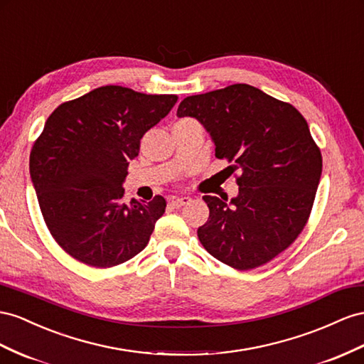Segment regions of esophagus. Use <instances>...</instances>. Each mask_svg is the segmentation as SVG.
Instances as JSON below:
<instances>
[{"label":"esophagus","mask_w":364,"mask_h":364,"mask_svg":"<svg viewBox=\"0 0 364 364\" xmlns=\"http://www.w3.org/2000/svg\"><path fill=\"white\" fill-rule=\"evenodd\" d=\"M191 200V198H188V196H183V198H174L171 199V205L176 206V208H181V206H183L185 203H188Z\"/></svg>","instance_id":"34e87169"}]
</instances>
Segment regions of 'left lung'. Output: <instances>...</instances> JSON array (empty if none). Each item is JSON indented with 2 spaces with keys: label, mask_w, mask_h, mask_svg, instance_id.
Masks as SVG:
<instances>
[{
  "label": "left lung",
  "mask_w": 364,
  "mask_h": 364,
  "mask_svg": "<svg viewBox=\"0 0 364 364\" xmlns=\"http://www.w3.org/2000/svg\"><path fill=\"white\" fill-rule=\"evenodd\" d=\"M179 117H194L237 173L232 199L203 196L210 218L199 227L213 257L235 269L269 262L297 239L321 176V154L308 122L291 104L248 84L186 96Z\"/></svg>",
  "instance_id": "left-lung-1"
}]
</instances>
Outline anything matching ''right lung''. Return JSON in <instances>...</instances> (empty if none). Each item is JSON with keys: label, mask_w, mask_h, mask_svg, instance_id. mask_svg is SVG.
<instances>
[{"label": "right lung", "mask_w": 364, "mask_h": 364, "mask_svg": "<svg viewBox=\"0 0 364 364\" xmlns=\"http://www.w3.org/2000/svg\"><path fill=\"white\" fill-rule=\"evenodd\" d=\"M176 95L97 87L48 116L31 153V179L47 228L85 264L110 268L139 254L166 202L124 200L127 166Z\"/></svg>", "instance_id": "add662e5"}]
</instances>
